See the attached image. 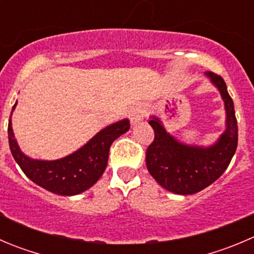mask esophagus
<instances>
[{
	"instance_id": "obj_1",
	"label": "esophagus",
	"mask_w": 254,
	"mask_h": 254,
	"mask_svg": "<svg viewBox=\"0 0 254 254\" xmlns=\"http://www.w3.org/2000/svg\"><path fill=\"white\" fill-rule=\"evenodd\" d=\"M144 115L145 110L141 105H136V107L130 110V119H131L132 124H137V123L141 122L144 119Z\"/></svg>"
}]
</instances>
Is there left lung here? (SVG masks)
Here are the masks:
<instances>
[{
  "instance_id": "obj_1",
  "label": "left lung",
  "mask_w": 254,
  "mask_h": 254,
  "mask_svg": "<svg viewBox=\"0 0 254 254\" xmlns=\"http://www.w3.org/2000/svg\"><path fill=\"white\" fill-rule=\"evenodd\" d=\"M220 90L225 102L226 130L217 142L208 147L185 145L165 130L156 117L149 124L154 129V141L146 150V167L164 189L179 195H192L215 182L230 165L238 142L237 119L233 100L221 75L206 72Z\"/></svg>"
}]
</instances>
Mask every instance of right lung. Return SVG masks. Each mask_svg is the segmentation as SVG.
Wrapping results in <instances>:
<instances>
[{"label": "right lung", "instance_id": "right-lung-1", "mask_svg": "<svg viewBox=\"0 0 254 254\" xmlns=\"http://www.w3.org/2000/svg\"><path fill=\"white\" fill-rule=\"evenodd\" d=\"M16 105L17 102L12 112ZM129 129V120H120L100 130L84 146L73 154L63 159L44 161L31 159L19 150L9 118L8 142L14 160L29 180L57 195L73 196L84 192L100 179L108 165L113 141Z\"/></svg>", "mask_w": 254, "mask_h": 254}]
</instances>
